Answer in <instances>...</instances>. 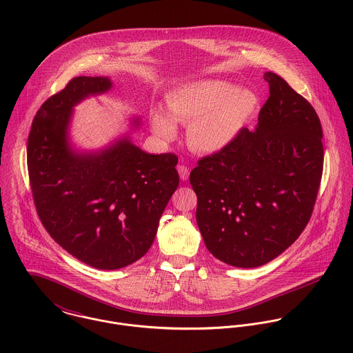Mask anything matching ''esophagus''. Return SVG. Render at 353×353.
I'll return each instance as SVG.
<instances>
[{"instance_id": "esophagus-1", "label": "esophagus", "mask_w": 353, "mask_h": 353, "mask_svg": "<svg viewBox=\"0 0 353 353\" xmlns=\"http://www.w3.org/2000/svg\"><path fill=\"white\" fill-rule=\"evenodd\" d=\"M178 172H179V176L182 181H188L189 179V174H190V170L188 165L185 164H179L178 165Z\"/></svg>"}]
</instances>
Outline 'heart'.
<instances>
[{
  "mask_svg": "<svg viewBox=\"0 0 353 353\" xmlns=\"http://www.w3.org/2000/svg\"><path fill=\"white\" fill-rule=\"evenodd\" d=\"M172 119L190 126L189 143L205 153L224 150L239 133L256 105V97L245 88L234 90L230 83L203 80L174 90L167 99ZM170 115L156 111L153 130L164 140L176 137V125Z\"/></svg>",
  "mask_w": 353,
  "mask_h": 353,
  "instance_id": "1",
  "label": "heart"
}]
</instances>
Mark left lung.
Instances as JSON below:
<instances>
[{
	"mask_svg": "<svg viewBox=\"0 0 353 353\" xmlns=\"http://www.w3.org/2000/svg\"><path fill=\"white\" fill-rule=\"evenodd\" d=\"M254 132L242 128L221 151L190 172L196 219L217 259L255 268L302 234L314 210L322 171V126L314 107L273 72Z\"/></svg>",
	"mask_w": 353,
	"mask_h": 353,
	"instance_id": "1",
	"label": "left lung"
}]
</instances>
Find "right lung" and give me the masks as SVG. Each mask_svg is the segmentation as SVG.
<instances>
[{
  "label": "right lung",
  "mask_w": 353,
  "mask_h": 353,
  "mask_svg": "<svg viewBox=\"0 0 353 353\" xmlns=\"http://www.w3.org/2000/svg\"><path fill=\"white\" fill-rule=\"evenodd\" d=\"M111 88L107 77L80 76L37 111L27 167L37 213L51 238L81 262L104 270L150 250L160 216L179 185L175 153L150 154L128 140L77 154L66 132L72 107Z\"/></svg>",
  "instance_id": "right-lung-1"
}]
</instances>
